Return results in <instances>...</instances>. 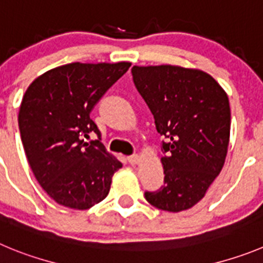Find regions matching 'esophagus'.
Segmentation results:
<instances>
[{
    "label": "esophagus",
    "mask_w": 263,
    "mask_h": 263,
    "mask_svg": "<svg viewBox=\"0 0 263 263\" xmlns=\"http://www.w3.org/2000/svg\"><path fill=\"white\" fill-rule=\"evenodd\" d=\"M127 161L131 163V165H137L140 162V156L139 154H135V156H129L128 158H127Z\"/></svg>",
    "instance_id": "obj_1"
}]
</instances>
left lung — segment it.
<instances>
[{"mask_svg": "<svg viewBox=\"0 0 263 263\" xmlns=\"http://www.w3.org/2000/svg\"><path fill=\"white\" fill-rule=\"evenodd\" d=\"M134 83L166 137L161 162L165 185L145 192L151 205L179 213L191 209L224 165L230 144L231 110L219 83L198 68L134 66Z\"/></svg>", "mask_w": 263, "mask_h": 263, "instance_id": "8db88e82", "label": "left lung"}]
</instances>
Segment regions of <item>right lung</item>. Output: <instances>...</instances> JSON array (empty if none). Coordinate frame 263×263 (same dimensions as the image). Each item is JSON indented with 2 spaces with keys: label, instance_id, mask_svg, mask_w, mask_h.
I'll use <instances>...</instances> for the list:
<instances>
[{
  "label": "right lung",
  "instance_id": "right-lung-1",
  "mask_svg": "<svg viewBox=\"0 0 263 263\" xmlns=\"http://www.w3.org/2000/svg\"><path fill=\"white\" fill-rule=\"evenodd\" d=\"M129 62L80 63L51 68L27 88L19 107L22 143L33 175L60 205L90 209L109 195L122 162L96 140L93 106L123 76Z\"/></svg>",
  "mask_w": 263,
  "mask_h": 263
}]
</instances>
